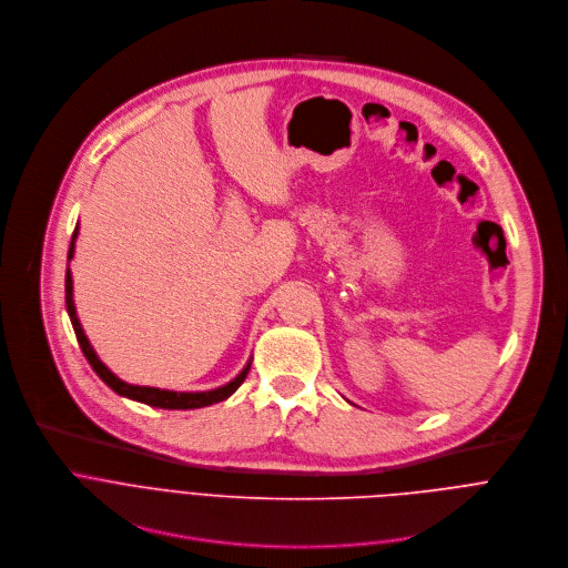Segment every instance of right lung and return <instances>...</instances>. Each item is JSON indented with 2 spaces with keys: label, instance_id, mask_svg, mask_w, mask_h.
<instances>
[{
  "label": "right lung",
  "instance_id": "1",
  "mask_svg": "<svg viewBox=\"0 0 568 568\" xmlns=\"http://www.w3.org/2000/svg\"><path fill=\"white\" fill-rule=\"evenodd\" d=\"M75 237H78V226L71 235V245H69V254H67V261L73 258V250H75ZM64 301H67V314L71 318V326H73V333H75V339L80 344V351H83V355L88 357V362L92 364L94 373L119 395L128 397V399H134V402H143L148 404V407H156V409H202V407H209V404H215V402H222L226 399L229 395H233L237 390V386L245 382L250 368H252V359L247 362V366L242 368L231 382H226L224 386H217V388H211V390H169V388H156V386H139V384H128L123 382L121 377H116L97 355V351L92 348L90 339L85 337V331L83 326H80L78 321V314H75V305H73V278H71V272L67 267V276H64Z\"/></svg>",
  "mask_w": 568,
  "mask_h": 568
}]
</instances>
